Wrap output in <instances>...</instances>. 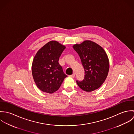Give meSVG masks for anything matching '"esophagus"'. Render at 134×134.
<instances>
[{
	"mask_svg": "<svg viewBox=\"0 0 134 134\" xmlns=\"http://www.w3.org/2000/svg\"><path fill=\"white\" fill-rule=\"evenodd\" d=\"M69 76L72 77V78H74V77H75V73H73L72 75H71Z\"/></svg>",
	"mask_w": 134,
	"mask_h": 134,
	"instance_id": "obj_1",
	"label": "esophagus"
}]
</instances>
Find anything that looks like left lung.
Returning a JSON list of instances; mask_svg holds the SVG:
<instances>
[{
  "label": "left lung",
  "instance_id": "obj_1",
  "mask_svg": "<svg viewBox=\"0 0 134 134\" xmlns=\"http://www.w3.org/2000/svg\"><path fill=\"white\" fill-rule=\"evenodd\" d=\"M79 55L85 70L84 79L76 82L80 88L91 92L105 81L109 69V62L104 49L95 42L86 40L73 46Z\"/></svg>",
  "mask_w": 134,
  "mask_h": 134
}]
</instances>
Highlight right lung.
I'll use <instances>...</instances> for the list:
<instances>
[{"label": "right lung", "instance_id": "add662e5", "mask_svg": "<svg viewBox=\"0 0 134 134\" xmlns=\"http://www.w3.org/2000/svg\"><path fill=\"white\" fill-rule=\"evenodd\" d=\"M65 47L56 41H52L40 49L32 64L34 81L41 91L53 93L59 89L68 76L63 71L58 61Z\"/></svg>", "mask_w": 134, "mask_h": 134}]
</instances>
